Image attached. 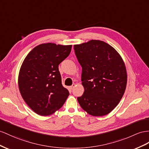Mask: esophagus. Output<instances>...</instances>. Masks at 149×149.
Wrapping results in <instances>:
<instances>
[{
    "label": "esophagus",
    "instance_id": "34e87169",
    "mask_svg": "<svg viewBox=\"0 0 149 149\" xmlns=\"http://www.w3.org/2000/svg\"><path fill=\"white\" fill-rule=\"evenodd\" d=\"M75 86V84H72V86H71L69 87V89H70V90H72V89H73L74 88Z\"/></svg>",
    "mask_w": 149,
    "mask_h": 149
}]
</instances>
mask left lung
<instances>
[{"label":"left lung","instance_id":"obj_1","mask_svg":"<svg viewBox=\"0 0 149 149\" xmlns=\"http://www.w3.org/2000/svg\"><path fill=\"white\" fill-rule=\"evenodd\" d=\"M75 55L82 68L84 88L77 97L81 108L90 115H106L116 107L127 84L125 64L118 52L101 40L74 45Z\"/></svg>","mask_w":149,"mask_h":149}]
</instances>
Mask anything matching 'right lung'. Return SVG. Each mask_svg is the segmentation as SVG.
Masks as SVG:
<instances>
[{
    "mask_svg": "<svg viewBox=\"0 0 149 149\" xmlns=\"http://www.w3.org/2000/svg\"><path fill=\"white\" fill-rule=\"evenodd\" d=\"M72 45L42 43L26 56L20 68L18 86L29 107L41 116L54 113L69 92L62 84L58 65L69 55Z\"/></svg>",
    "mask_w": 149,
    "mask_h": 149,
    "instance_id": "right-lung-1",
    "label": "right lung"
}]
</instances>
